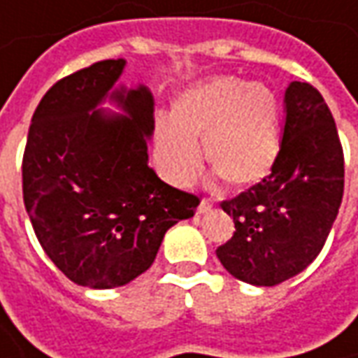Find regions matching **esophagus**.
<instances>
[{"mask_svg":"<svg viewBox=\"0 0 358 358\" xmlns=\"http://www.w3.org/2000/svg\"><path fill=\"white\" fill-rule=\"evenodd\" d=\"M212 208V203L208 201V199H203L201 203H199V206H196V214H206V212H210Z\"/></svg>","mask_w":358,"mask_h":358,"instance_id":"34e87169","label":"esophagus"}]
</instances>
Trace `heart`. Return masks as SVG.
Wrapping results in <instances>:
<instances>
[{"label":"heart","mask_w":358,"mask_h":358,"mask_svg":"<svg viewBox=\"0 0 358 358\" xmlns=\"http://www.w3.org/2000/svg\"><path fill=\"white\" fill-rule=\"evenodd\" d=\"M204 159L234 189L265 181L280 150L278 101L265 83L216 76L177 95L171 120H157L154 154L173 185H187Z\"/></svg>","instance_id":"heart-1"}]
</instances>
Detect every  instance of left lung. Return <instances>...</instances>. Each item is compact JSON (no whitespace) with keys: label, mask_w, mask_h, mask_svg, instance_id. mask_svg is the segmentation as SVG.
Listing matches in <instances>:
<instances>
[{"label":"left lung","mask_w":358,"mask_h":358,"mask_svg":"<svg viewBox=\"0 0 358 358\" xmlns=\"http://www.w3.org/2000/svg\"><path fill=\"white\" fill-rule=\"evenodd\" d=\"M285 113L271 175L220 204L236 231L216 255L231 277L255 287L302 273L324 248L343 199V148L322 93L292 81Z\"/></svg>","instance_id":"8db88e82"}]
</instances>
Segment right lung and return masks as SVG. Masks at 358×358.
Segmentation results:
<instances>
[{
	"label": "right lung",
	"mask_w": 358,
	"mask_h": 358,
	"mask_svg": "<svg viewBox=\"0 0 358 358\" xmlns=\"http://www.w3.org/2000/svg\"><path fill=\"white\" fill-rule=\"evenodd\" d=\"M127 60L95 62L56 81L34 110L23 155V201L44 253L76 285L122 287L152 267L165 231L199 199L148 165L154 97L113 91ZM107 96L125 110L97 109Z\"/></svg>",
	"instance_id": "obj_1"
}]
</instances>
